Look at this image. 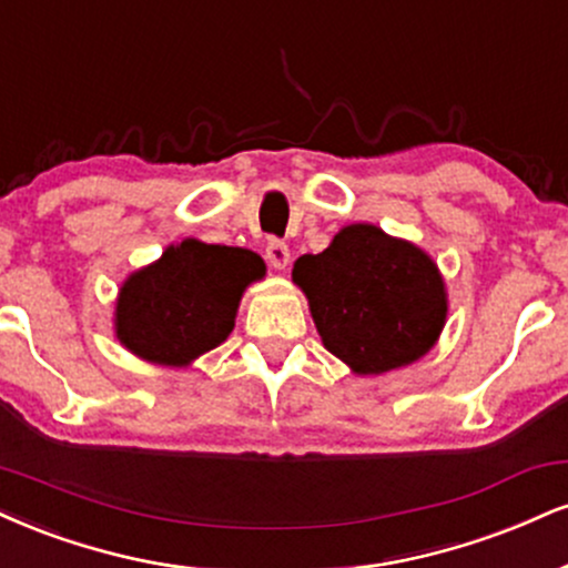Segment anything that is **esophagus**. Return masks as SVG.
<instances>
[{
    "mask_svg": "<svg viewBox=\"0 0 568 568\" xmlns=\"http://www.w3.org/2000/svg\"><path fill=\"white\" fill-rule=\"evenodd\" d=\"M266 258H270V264L275 266V270H285L291 262V248L283 241H277V237H272V241L266 243Z\"/></svg>",
    "mask_w": 568,
    "mask_h": 568,
    "instance_id": "1",
    "label": "esophagus"
}]
</instances>
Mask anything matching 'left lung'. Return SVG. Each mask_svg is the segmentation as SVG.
<instances>
[{
    "instance_id": "left-lung-1",
    "label": "left lung",
    "mask_w": 568,
    "mask_h": 568,
    "mask_svg": "<svg viewBox=\"0 0 568 568\" xmlns=\"http://www.w3.org/2000/svg\"><path fill=\"white\" fill-rule=\"evenodd\" d=\"M293 280L310 298L325 349L362 375L423 357L447 317L436 264L373 224L344 227L323 254L298 258Z\"/></svg>"
}]
</instances>
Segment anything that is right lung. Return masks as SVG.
Returning a JSON list of instances; mask_svg holds the SVG:
<instances>
[{
	"instance_id": "add662e5",
	"label": "right lung",
	"mask_w": 568,
	"mask_h": 568,
	"mask_svg": "<svg viewBox=\"0 0 568 568\" xmlns=\"http://www.w3.org/2000/svg\"><path fill=\"white\" fill-rule=\"evenodd\" d=\"M264 275L254 251L184 241L126 280L115 304V336L159 365H187L235 327L245 285Z\"/></svg>"
}]
</instances>
